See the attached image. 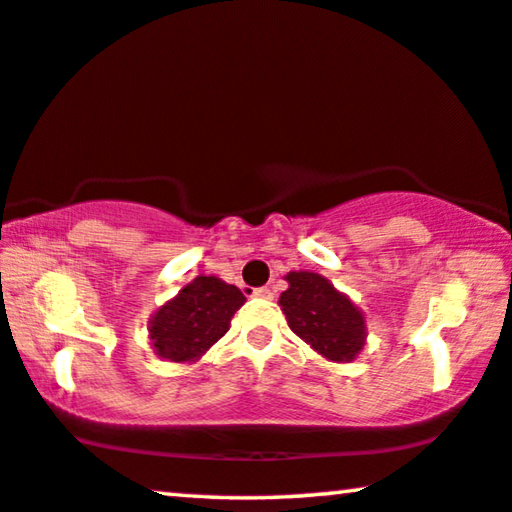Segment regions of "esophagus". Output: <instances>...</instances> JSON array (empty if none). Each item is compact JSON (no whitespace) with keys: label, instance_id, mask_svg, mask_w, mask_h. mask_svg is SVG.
Masks as SVG:
<instances>
[{"label":"esophagus","instance_id":"obj_1","mask_svg":"<svg viewBox=\"0 0 512 512\" xmlns=\"http://www.w3.org/2000/svg\"><path fill=\"white\" fill-rule=\"evenodd\" d=\"M254 295H256V298H263V300H270L272 298V291H270V288L268 286H261V288H256V291H254Z\"/></svg>","mask_w":512,"mask_h":512}]
</instances>
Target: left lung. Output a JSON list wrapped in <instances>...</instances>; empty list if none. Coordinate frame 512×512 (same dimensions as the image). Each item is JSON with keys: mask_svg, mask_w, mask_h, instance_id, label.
Returning <instances> with one entry per match:
<instances>
[{"mask_svg": "<svg viewBox=\"0 0 512 512\" xmlns=\"http://www.w3.org/2000/svg\"><path fill=\"white\" fill-rule=\"evenodd\" d=\"M286 281L279 307L288 328L328 360H353L365 346V318L358 307L316 272H288Z\"/></svg>", "mask_w": 512, "mask_h": 512, "instance_id": "left-lung-1", "label": "left lung"}]
</instances>
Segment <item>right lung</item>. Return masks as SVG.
Here are the masks:
<instances>
[{
  "label": "right lung",
  "instance_id": "add662e5",
  "mask_svg": "<svg viewBox=\"0 0 512 512\" xmlns=\"http://www.w3.org/2000/svg\"><path fill=\"white\" fill-rule=\"evenodd\" d=\"M244 305L238 286L217 277H196L150 321V339L161 358L196 360L226 335L235 311Z\"/></svg>",
  "mask_w": 512,
  "mask_h": 512
}]
</instances>
